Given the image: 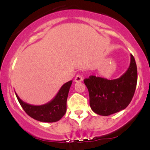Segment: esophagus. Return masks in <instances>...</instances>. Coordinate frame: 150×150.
<instances>
[{"mask_svg": "<svg viewBox=\"0 0 150 150\" xmlns=\"http://www.w3.org/2000/svg\"><path fill=\"white\" fill-rule=\"evenodd\" d=\"M83 77L80 75H77L76 77L75 78V82H81V81H83Z\"/></svg>", "mask_w": 150, "mask_h": 150, "instance_id": "esophagus-1", "label": "esophagus"}]
</instances>
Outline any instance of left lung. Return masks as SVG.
<instances>
[{
    "mask_svg": "<svg viewBox=\"0 0 150 150\" xmlns=\"http://www.w3.org/2000/svg\"><path fill=\"white\" fill-rule=\"evenodd\" d=\"M89 93V103L95 113L102 116L118 112L132 100L137 83V67L131 54V62L126 72L119 78H107L91 75L84 79Z\"/></svg>",
    "mask_w": 150,
    "mask_h": 150,
    "instance_id": "obj_1",
    "label": "left lung"
}]
</instances>
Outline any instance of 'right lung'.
Here are the masks:
<instances>
[{"label": "right lung", "mask_w": 150, "mask_h": 150, "mask_svg": "<svg viewBox=\"0 0 150 150\" xmlns=\"http://www.w3.org/2000/svg\"><path fill=\"white\" fill-rule=\"evenodd\" d=\"M72 81H68L59 89L55 97L43 105H32L23 102L16 94L19 104L30 117L40 122H54L59 120L67 110V99Z\"/></svg>", "instance_id": "obj_1"}]
</instances>
